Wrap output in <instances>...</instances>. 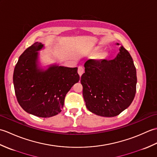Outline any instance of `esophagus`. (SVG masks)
Segmentation results:
<instances>
[{"label":"esophagus","mask_w":157,"mask_h":157,"mask_svg":"<svg viewBox=\"0 0 157 157\" xmlns=\"http://www.w3.org/2000/svg\"><path fill=\"white\" fill-rule=\"evenodd\" d=\"M78 73L79 75V76H81L83 73H84V69L82 66H79L78 67Z\"/></svg>","instance_id":"1"}]
</instances>
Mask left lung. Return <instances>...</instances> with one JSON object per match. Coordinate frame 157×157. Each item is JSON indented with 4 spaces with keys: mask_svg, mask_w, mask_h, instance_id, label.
I'll return each mask as SVG.
<instances>
[{
    "mask_svg": "<svg viewBox=\"0 0 157 157\" xmlns=\"http://www.w3.org/2000/svg\"><path fill=\"white\" fill-rule=\"evenodd\" d=\"M84 67L81 84L90 111L111 117L131 105L136 92V69L131 55L123 46L114 59H90Z\"/></svg>",
    "mask_w": 157,
    "mask_h": 157,
    "instance_id": "8db88e82",
    "label": "left lung"
}]
</instances>
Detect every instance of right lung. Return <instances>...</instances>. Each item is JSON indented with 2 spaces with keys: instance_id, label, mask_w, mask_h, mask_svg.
Returning <instances> with one entry per match:
<instances>
[{
  "instance_id": "1",
  "label": "right lung",
  "mask_w": 157,
  "mask_h": 157,
  "mask_svg": "<svg viewBox=\"0 0 157 157\" xmlns=\"http://www.w3.org/2000/svg\"><path fill=\"white\" fill-rule=\"evenodd\" d=\"M44 44L36 42L19 56L13 72L17 99L25 111L39 117H51L61 111L65 97L79 80L78 67L57 64L44 69L39 66V52Z\"/></svg>"
}]
</instances>
